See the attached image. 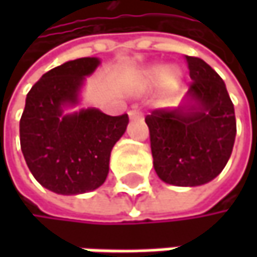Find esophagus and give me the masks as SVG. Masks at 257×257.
Returning <instances> with one entry per match:
<instances>
[{
  "label": "esophagus",
  "instance_id": "34e87169",
  "mask_svg": "<svg viewBox=\"0 0 257 257\" xmlns=\"http://www.w3.org/2000/svg\"><path fill=\"white\" fill-rule=\"evenodd\" d=\"M129 117L131 119H143V111L137 107H134L132 110H129Z\"/></svg>",
  "mask_w": 257,
  "mask_h": 257
}]
</instances>
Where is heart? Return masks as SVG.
Returning a JSON list of instances; mask_svg holds the SVG:
<instances>
[{"label":"heart","mask_w":257,"mask_h":257,"mask_svg":"<svg viewBox=\"0 0 257 257\" xmlns=\"http://www.w3.org/2000/svg\"><path fill=\"white\" fill-rule=\"evenodd\" d=\"M181 73L176 67H162V65H155L146 73V83L147 84H158L162 83V87L167 93H173L177 90L180 84Z\"/></svg>","instance_id":"obj_1"}]
</instances>
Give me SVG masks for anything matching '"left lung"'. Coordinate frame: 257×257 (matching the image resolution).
Masks as SVG:
<instances>
[{
    "instance_id": "1",
    "label": "left lung",
    "mask_w": 257,
    "mask_h": 257,
    "mask_svg": "<svg viewBox=\"0 0 257 257\" xmlns=\"http://www.w3.org/2000/svg\"><path fill=\"white\" fill-rule=\"evenodd\" d=\"M192 78L179 108L146 116L153 167L174 186H201L216 179L231 158L235 111L222 77L202 59L186 56Z\"/></svg>"
}]
</instances>
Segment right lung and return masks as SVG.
I'll list each match as a JSON object with an SVG mask.
<instances>
[{"label": "right lung", "instance_id": "1", "mask_svg": "<svg viewBox=\"0 0 257 257\" xmlns=\"http://www.w3.org/2000/svg\"><path fill=\"white\" fill-rule=\"evenodd\" d=\"M98 58L68 61L40 78L26 95L21 147L35 180L59 195L98 189L108 174L113 146L125 134L128 114L108 116L96 108L64 114L76 105L86 76Z\"/></svg>", "mask_w": 257, "mask_h": 257}]
</instances>
